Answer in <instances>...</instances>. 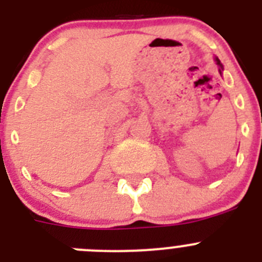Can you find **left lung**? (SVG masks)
Here are the masks:
<instances>
[{
	"mask_svg": "<svg viewBox=\"0 0 262 262\" xmlns=\"http://www.w3.org/2000/svg\"><path fill=\"white\" fill-rule=\"evenodd\" d=\"M215 61H216L217 66L221 67V69H219V72H221V73H222V71H223V66H222V64H221V60L217 59V57H215Z\"/></svg>",
	"mask_w": 262,
	"mask_h": 262,
	"instance_id": "obj_1",
	"label": "left lung"
}]
</instances>
